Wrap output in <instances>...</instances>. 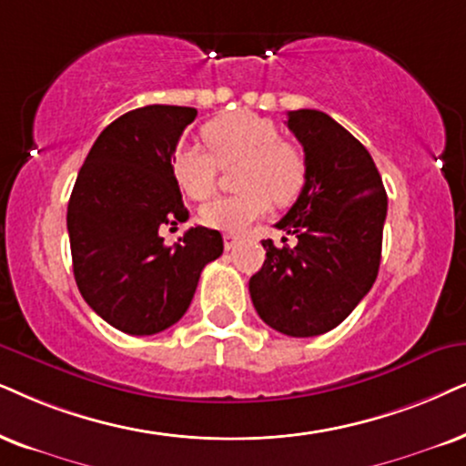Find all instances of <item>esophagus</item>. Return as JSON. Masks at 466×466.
<instances>
[{"label": "esophagus", "instance_id": "1", "mask_svg": "<svg viewBox=\"0 0 466 466\" xmlns=\"http://www.w3.org/2000/svg\"><path fill=\"white\" fill-rule=\"evenodd\" d=\"M223 245H226V249H234V247L238 245V237L237 234H223Z\"/></svg>", "mask_w": 466, "mask_h": 466}]
</instances>
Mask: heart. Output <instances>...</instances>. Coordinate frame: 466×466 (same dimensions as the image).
Listing matches in <instances>:
<instances>
[{"label":"heart","mask_w":466,"mask_h":466,"mask_svg":"<svg viewBox=\"0 0 466 466\" xmlns=\"http://www.w3.org/2000/svg\"><path fill=\"white\" fill-rule=\"evenodd\" d=\"M210 153L199 146L180 144L172 155V174L191 199H206L217 187L219 165L243 161L237 196L206 202L199 217L206 226L223 232H245L270 210V198L290 204L308 180V158L299 144L279 137L270 117L253 111H234L210 120L202 128Z\"/></svg>","instance_id":"b5f03b06"}]
</instances>
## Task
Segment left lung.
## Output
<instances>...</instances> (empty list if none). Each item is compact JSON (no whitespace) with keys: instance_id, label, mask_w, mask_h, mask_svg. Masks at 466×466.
<instances>
[{"instance_id":"8db88e82","label":"left lung","mask_w":466,"mask_h":466,"mask_svg":"<svg viewBox=\"0 0 466 466\" xmlns=\"http://www.w3.org/2000/svg\"><path fill=\"white\" fill-rule=\"evenodd\" d=\"M301 141L308 180L275 226L294 247L262 240L267 260L249 279L258 316L290 338H314L344 322L380 267L387 193L361 141L316 109L288 114Z\"/></svg>"}]
</instances>
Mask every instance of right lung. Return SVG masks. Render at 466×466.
<instances>
[{"label": "right lung", "instance_id": "1", "mask_svg": "<svg viewBox=\"0 0 466 466\" xmlns=\"http://www.w3.org/2000/svg\"><path fill=\"white\" fill-rule=\"evenodd\" d=\"M198 109L146 105L120 116L87 152L68 202L75 281L86 303L128 335H155L189 309L199 273L223 253L217 229L189 228L165 245L163 226L189 219L172 155Z\"/></svg>", "mask_w": 466, "mask_h": 466}]
</instances>
